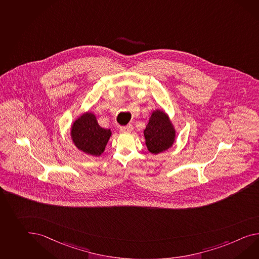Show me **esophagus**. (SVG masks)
<instances>
[{
    "label": "esophagus",
    "instance_id": "obj_1",
    "mask_svg": "<svg viewBox=\"0 0 259 259\" xmlns=\"http://www.w3.org/2000/svg\"><path fill=\"white\" fill-rule=\"evenodd\" d=\"M133 130V126L132 125H127L125 126H120V132L121 133H131Z\"/></svg>",
    "mask_w": 259,
    "mask_h": 259
}]
</instances>
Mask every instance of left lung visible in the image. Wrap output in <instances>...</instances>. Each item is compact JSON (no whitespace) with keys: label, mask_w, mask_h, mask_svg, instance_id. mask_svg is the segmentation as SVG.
Returning <instances> with one entry per match:
<instances>
[{"label":"left lung","mask_w":259,"mask_h":259,"mask_svg":"<svg viewBox=\"0 0 259 259\" xmlns=\"http://www.w3.org/2000/svg\"><path fill=\"white\" fill-rule=\"evenodd\" d=\"M176 133L169 115L163 110H154L144 131L147 150L155 155L168 150L176 141Z\"/></svg>","instance_id":"obj_1"}]
</instances>
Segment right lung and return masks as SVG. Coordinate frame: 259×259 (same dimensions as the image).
Listing matches in <instances>:
<instances>
[{
    "instance_id": "1",
    "label": "right lung",
    "mask_w": 259,
    "mask_h": 259,
    "mask_svg": "<svg viewBox=\"0 0 259 259\" xmlns=\"http://www.w3.org/2000/svg\"><path fill=\"white\" fill-rule=\"evenodd\" d=\"M112 131L99 125L96 115L87 111L74 120L70 138L79 150L93 157H100L112 136Z\"/></svg>"
}]
</instances>
